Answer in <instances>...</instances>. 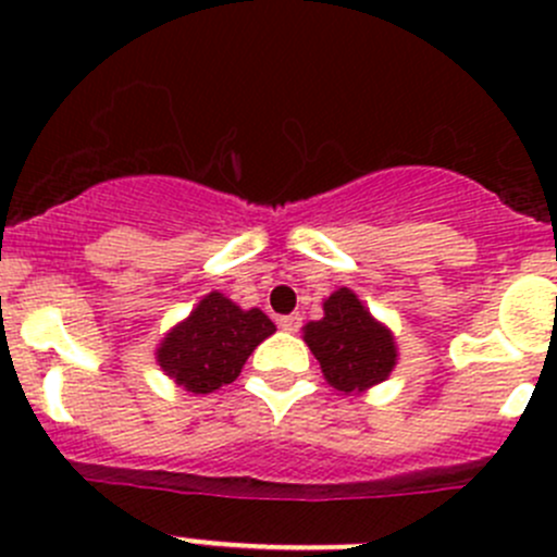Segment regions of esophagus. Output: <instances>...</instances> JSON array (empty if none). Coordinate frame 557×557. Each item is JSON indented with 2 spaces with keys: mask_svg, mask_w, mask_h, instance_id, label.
<instances>
[{
  "mask_svg": "<svg viewBox=\"0 0 557 557\" xmlns=\"http://www.w3.org/2000/svg\"><path fill=\"white\" fill-rule=\"evenodd\" d=\"M277 325L283 331H288V334H296V331L301 329V318L299 314H283V318L277 320Z\"/></svg>",
  "mask_w": 557,
  "mask_h": 557,
  "instance_id": "1",
  "label": "esophagus"
}]
</instances>
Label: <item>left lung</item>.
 I'll return each mask as SVG.
<instances>
[{
	"label": "left lung",
	"instance_id": "left-lung-1",
	"mask_svg": "<svg viewBox=\"0 0 557 557\" xmlns=\"http://www.w3.org/2000/svg\"><path fill=\"white\" fill-rule=\"evenodd\" d=\"M305 342L336 391L361 393L383 383L396 367L393 334L350 288L334 290L323 301V318L305 325Z\"/></svg>",
	"mask_w": 557,
	"mask_h": 557
}]
</instances>
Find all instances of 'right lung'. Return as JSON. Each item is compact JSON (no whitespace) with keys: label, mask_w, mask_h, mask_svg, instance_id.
<instances>
[{"label":"right lung","mask_w":557,"mask_h":557,"mask_svg":"<svg viewBox=\"0 0 557 557\" xmlns=\"http://www.w3.org/2000/svg\"><path fill=\"white\" fill-rule=\"evenodd\" d=\"M272 334L274 323L261 310H243L212 290L164 336L156 358L185 391L212 393L234 383L250 352Z\"/></svg>","instance_id":"right-lung-1"}]
</instances>
